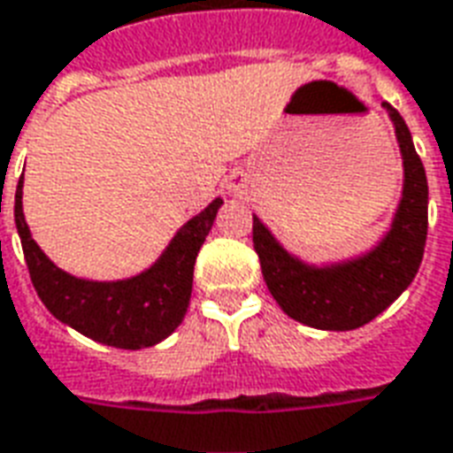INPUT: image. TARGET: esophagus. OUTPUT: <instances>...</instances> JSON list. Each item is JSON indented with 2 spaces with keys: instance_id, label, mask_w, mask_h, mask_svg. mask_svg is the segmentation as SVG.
<instances>
[{
  "instance_id": "esophagus-1",
  "label": "esophagus",
  "mask_w": 453,
  "mask_h": 453,
  "mask_svg": "<svg viewBox=\"0 0 453 453\" xmlns=\"http://www.w3.org/2000/svg\"><path fill=\"white\" fill-rule=\"evenodd\" d=\"M237 189H240V184L235 182V175H233V180L227 182V192H230V194H237Z\"/></svg>"
}]
</instances>
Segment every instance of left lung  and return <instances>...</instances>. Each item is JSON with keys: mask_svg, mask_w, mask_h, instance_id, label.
I'll return each instance as SVG.
<instances>
[{"mask_svg": "<svg viewBox=\"0 0 453 453\" xmlns=\"http://www.w3.org/2000/svg\"><path fill=\"white\" fill-rule=\"evenodd\" d=\"M394 124L403 160V189L391 226L380 242L363 254L329 264H310L278 242L254 216L252 237L261 273L273 300L288 317L321 331L365 326L413 283L427 240V177L413 136L388 103H381Z\"/></svg>", "mask_w": 453, "mask_h": 453, "instance_id": "left-lung-1", "label": "left lung"}]
</instances>
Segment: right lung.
Instances as JSON below:
<instances>
[{
  "instance_id": "1",
  "label": "right lung",
  "mask_w": 453,
  "mask_h": 453,
  "mask_svg": "<svg viewBox=\"0 0 453 453\" xmlns=\"http://www.w3.org/2000/svg\"><path fill=\"white\" fill-rule=\"evenodd\" d=\"M223 199L189 218L149 269L122 280H88L66 273L33 240L23 216V175L13 218L30 280L50 314L105 346L139 350L160 343L182 324L192 297L194 261Z\"/></svg>"
}]
</instances>
